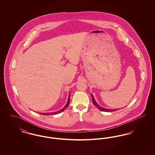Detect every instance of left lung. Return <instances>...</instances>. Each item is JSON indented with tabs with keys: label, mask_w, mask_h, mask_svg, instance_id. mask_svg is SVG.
<instances>
[{
	"label": "left lung",
	"mask_w": 155,
	"mask_h": 155,
	"mask_svg": "<svg viewBox=\"0 0 155 155\" xmlns=\"http://www.w3.org/2000/svg\"><path fill=\"white\" fill-rule=\"evenodd\" d=\"M91 96H92V102H93V103L94 104V105L96 106L97 109H99V110L104 111H107V112H109V111L110 112V111H114L117 110V109H106V108H104V107H101V106H99L97 103H96V101H95V99L94 97V96H93V95L92 94H91Z\"/></svg>",
	"instance_id": "left-lung-1"
}]
</instances>
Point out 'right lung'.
<instances>
[{"label": "right lung", "instance_id": "add662e5", "mask_svg": "<svg viewBox=\"0 0 155 155\" xmlns=\"http://www.w3.org/2000/svg\"><path fill=\"white\" fill-rule=\"evenodd\" d=\"M70 95H69V97H68V102H67L66 105V106H64V107H63L61 110L58 111L57 112H53V113H41V114H44V115H49V114H58V113H61L62 111H63L64 110L66 109L67 107H68V104H69V103H70Z\"/></svg>", "mask_w": 155, "mask_h": 155}]
</instances>
